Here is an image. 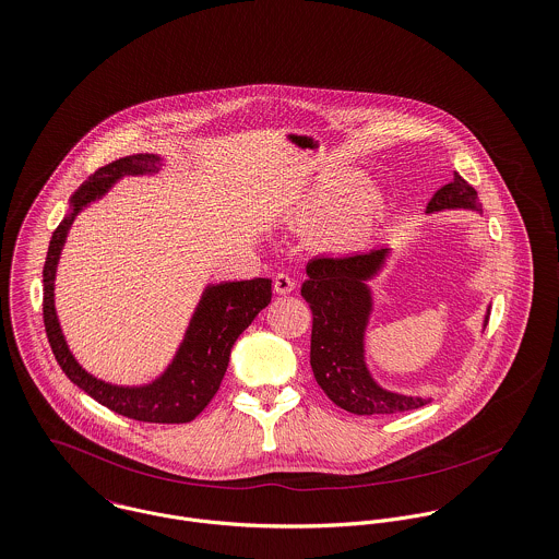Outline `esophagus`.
Here are the masks:
<instances>
[{
  "label": "esophagus",
  "mask_w": 559,
  "mask_h": 559,
  "mask_svg": "<svg viewBox=\"0 0 559 559\" xmlns=\"http://www.w3.org/2000/svg\"><path fill=\"white\" fill-rule=\"evenodd\" d=\"M294 289H296V281H294L289 274L281 272V274L274 276V292H276V294L285 296V294H292Z\"/></svg>",
  "instance_id": "esophagus-1"
}]
</instances>
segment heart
Segmentation results:
<instances>
[{"mask_svg":"<svg viewBox=\"0 0 559 559\" xmlns=\"http://www.w3.org/2000/svg\"><path fill=\"white\" fill-rule=\"evenodd\" d=\"M356 181V173L326 177L316 183L302 201L300 210L309 221L331 214L320 226V239L329 248L345 250L360 243L384 212V190L376 183H365L352 192Z\"/></svg>","mask_w":559,"mask_h":559,"instance_id":"obj_1","label":"heart"}]
</instances>
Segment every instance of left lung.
Masks as SVG:
<instances>
[{
	"label": "left lung",
	"mask_w": 559,
	"mask_h": 559,
	"mask_svg": "<svg viewBox=\"0 0 559 559\" xmlns=\"http://www.w3.org/2000/svg\"><path fill=\"white\" fill-rule=\"evenodd\" d=\"M443 210H475L477 192L457 173L428 203V214ZM389 248L318 257L307 265L302 298L313 311L311 367L322 391L338 408L354 415H395L426 406L430 400L400 395L378 386L365 365V329L371 313L367 281L384 265ZM484 318V329L488 324Z\"/></svg>",
	"instance_id": "1"
}]
</instances>
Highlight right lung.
Returning <instances> with one entry per match:
<instances>
[{
  "instance_id": "add662e5",
  "label": "right lung",
  "mask_w": 559,
  "mask_h": 559,
  "mask_svg": "<svg viewBox=\"0 0 559 559\" xmlns=\"http://www.w3.org/2000/svg\"><path fill=\"white\" fill-rule=\"evenodd\" d=\"M157 155L120 157L91 175L71 199V214L51 235L43 267V320L51 352L67 378L114 413L146 424H188L212 402L228 367L230 347L272 300V281L252 278L210 285L173 365L146 386H114L93 378L67 347L53 307V278L69 226L82 207L104 197L124 175L155 173Z\"/></svg>"
}]
</instances>
